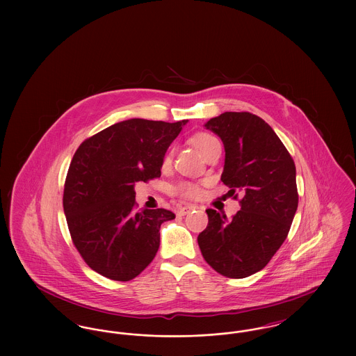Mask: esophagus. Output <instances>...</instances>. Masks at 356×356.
<instances>
[{
    "label": "esophagus",
    "instance_id": "esophagus-1",
    "mask_svg": "<svg viewBox=\"0 0 356 356\" xmlns=\"http://www.w3.org/2000/svg\"><path fill=\"white\" fill-rule=\"evenodd\" d=\"M196 208H197L196 205H184V207H181V208L179 209V215L184 216V215L189 213L191 211H193V209H196Z\"/></svg>",
    "mask_w": 356,
    "mask_h": 356
}]
</instances>
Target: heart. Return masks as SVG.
<instances>
[{
    "label": "heart",
    "instance_id": "b5f03b06",
    "mask_svg": "<svg viewBox=\"0 0 356 356\" xmlns=\"http://www.w3.org/2000/svg\"><path fill=\"white\" fill-rule=\"evenodd\" d=\"M192 144L199 151V153L204 156L213 145L219 144V141H218L216 137H213V136L209 135V134H199V135L192 137ZM170 160V157H165V164H168ZM176 191L180 195L186 196V197H192V196H196L199 193V188L193 186V184H189V183L180 184V186H177Z\"/></svg>",
    "mask_w": 356,
    "mask_h": 356
}]
</instances>
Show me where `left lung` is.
I'll return each mask as SVG.
<instances>
[{"mask_svg": "<svg viewBox=\"0 0 356 356\" xmlns=\"http://www.w3.org/2000/svg\"><path fill=\"white\" fill-rule=\"evenodd\" d=\"M204 127L224 145L221 181L243 199L231 220L207 209L197 243L215 271L247 277L263 270L287 237L299 202L295 163L271 127L252 113L224 112Z\"/></svg>", "mask_w": 356, "mask_h": 356, "instance_id": "8db88e82", "label": "left lung"}]
</instances>
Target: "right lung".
<instances>
[{"label":"right lung","mask_w":356,"mask_h":356,"mask_svg":"<svg viewBox=\"0 0 356 356\" xmlns=\"http://www.w3.org/2000/svg\"><path fill=\"white\" fill-rule=\"evenodd\" d=\"M188 120L129 119L86 138L74 153L64 188L69 232L85 263L102 276L128 282L160 247L170 211H135V186L160 177L164 156Z\"/></svg>","instance_id":"add662e5"}]
</instances>
